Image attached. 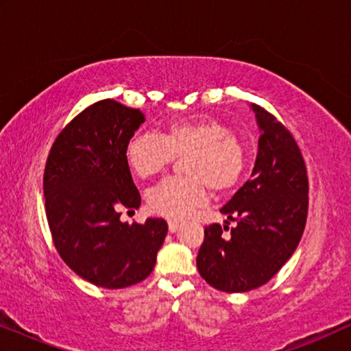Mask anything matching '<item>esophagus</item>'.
<instances>
[{
	"label": "esophagus",
	"instance_id": "1",
	"mask_svg": "<svg viewBox=\"0 0 351 351\" xmlns=\"http://www.w3.org/2000/svg\"><path fill=\"white\" fill-rule=\"evenodd\" d=\"M167 227H169V232L171 233H176L177 230H179V222H177V220H169V222H167Z\"/></svg>",
	"mask_w": 351,
	"mask_h": 351
}]
</instances>
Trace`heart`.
Here are the masks:
<instances>
[{
  "label": "heart",
  "mask_w": 351,
  "mask_h": 351,
  "mask_svg": "<svg viewBox=\"0 0 351 351\" xmlns=\"http://www.w3.org/2000/svg\"><path fill=\"white\" fill-rule=\"evenodd\" d=\"M186 177H172L147 193L153 213L169 219H185L208 201V189L225 195L237 189L246 171V150L230 128L214 118L176 121L161 136L136 134L126 145V161L134 174L150 179L171 166L176 158Z\"/></svg>",
  "instance_id": "obj_1"
}]
</instances>
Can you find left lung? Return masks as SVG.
<instances>
[{
  "mask_svg": "<svg viewBox=\"0 0 351 351\" xmlns=\"http://www.w3.org/2000/svg\"><path fill=\"white\" fill-rule=\"evenodd\" d=\"M251 108L261 129L251 179L220 209L227 215L223 227L204 228L196 257L199 275L223 292L270 281L294 254L308 213V177L295 138L267 110ZM230 219L237 222L233 229Z\"/></svg>",
  "mask_w": 351,
  "mask_h": 351,
  "instance_id": "left-lung-1",
  "label": "left lung"
}]
</instances>
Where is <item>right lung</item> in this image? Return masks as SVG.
I'll return each mask as SVG.
<instances>
[{"label": "right lung", "mask_w": 351, "mask_h": 351, "mask_svg": "<svg viewBox=\"0 0 351 351\" xmlns=\"http://www.w3.org/2000/svg\"><path fill=\"white\" fill-rule=\"evenodd\" d=\"M143 121L141 110L99 100L62 129L46 161L43 190L57 252L76 275L105 289L145 280L167 234L165 219L119 220L121 209L141 206L126 145Z\"/></svg>", "instance_id": "right-lung-1"}]
</instances>
